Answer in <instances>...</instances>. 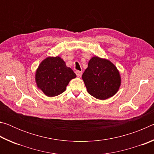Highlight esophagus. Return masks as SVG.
I'll return each instance as SVG.
<instances>
[{"mask_svg":"<svg viewBox=\"0 0 154 154\" xmlns=\"http://www.w3.org/2000/svg\"><path fill=\"white\" fill-rule=\"evenodd\" d=\"M75 73H76V75H77V77H80L81 76H82V71H77L76 72H75Z\"/></svg>","mask_w":154,"mask_h":154,"instance_id":"obj_1","label":"esophagus"}]
</instances>
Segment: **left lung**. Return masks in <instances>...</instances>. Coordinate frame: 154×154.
Returning <instances> with one entry per match:
<instances>
[{"instance_id": "1", "label": "left lung", "mask_w": 154, "mask_h": 154, "mask_svg": "<svg viewBox=\"0 0 154 154\" xmlns=\"http://www.w3.org/2000/svg\"><path fill=\"white\" fill-rule=\"evenodd\" d=\"M88 92L99 100H106L118 92L121 77L117 67L109 60L94 56L82 75Z\"/></svg>"}]
</instances>
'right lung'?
<instances>
[{
	"mask_svg": "<svg viewBox=\"0 0 154 154\" xmlns=\"http://www.w3.org/2000/svg\"><path fill=\"white\" fill-rule=\"evenodd\" d=\"M76 77L60 57H48L36 69L35 82L47 96L54 97L64 92L70 81Z\"/></svg>",
	"mask_w": 154,
	"mask_h": 154,
	"instance_id": "right-lung-1",
	"label": "right lung"
}]
</instances>
